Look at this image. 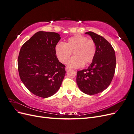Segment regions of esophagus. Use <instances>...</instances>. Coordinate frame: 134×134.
Instances as JSON below:
<instances>
[{
  "label": "esophagus",
  "mask_w": 134,
  "mask_h": 134,
  "mask_svg": "<svg viewBox=\"0 0 134 134\" xmlns=\"http://www.w3.org/2000/svg\"><path fill=\"white\" fill-rule=\"evenodd\" d=\"M70 69V68H69L68 66H66V68H65V70H66V71H68V70H69Z\"/></svg>",
  "instance_id": "34e87169"
}]
</instances>
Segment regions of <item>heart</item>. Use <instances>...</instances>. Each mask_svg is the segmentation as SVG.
<instances>
[{"label": "heart", "instance_id": "heart-1", "mask_svg": "<svg viewBox=\"0 0 134 134\" xmlns=\"http://www.w3.org/2000/svg\"><path fill=\"white\" fill-rule=\"evenodd\" d=\"M73 52L75 57L68 62V65L78 68L83 64L92 62L96 54V45L94 41L86 36L77 35L69 38L65 44L59 43L55 47V53L60 62L65 64Z\"/></svg>", "mask_w": 134, "mask_h": 134}]
</instances>
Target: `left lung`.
<instances>
[{"instance_id": "left-lung-1", "label": "left lung", "mask_w": 134, "mask_h": 134, "mask_svg": "<svg viewBox=\"0 0 134 134\" xmlns=\"http://www.w3.org/2000/svg\"><path fill=\"white\" fill-rule=\"evenodd\" d=\"M90 35L96 45V56L87 69L77 71L76 83L81 91L89 95L98 94L109 86L115 74L116 56L107 40L93 32Z\"/></svg>"}]
</instances>
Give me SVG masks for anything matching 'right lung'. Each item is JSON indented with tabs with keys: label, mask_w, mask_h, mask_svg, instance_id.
I'll return each mask as SVG.
<instances>
[{
	"label": "right lung",
	"mask_w": 134,
	"mask_h": 134,
	"mask_svg": "<svg viewBox=\"0 0 134 134\" xmlns=\"http://www.w3.org/2000/svg\"><path fill=\"white\" fill-rule=\"evenodd\" d=\"M60 36L55 32L39 31L23 44L19 51L20 78L31 93L42 98L55 94L65 75V66L55 53Z\"/></svg>",
	"instance_id": "1"
}]
</instances>
